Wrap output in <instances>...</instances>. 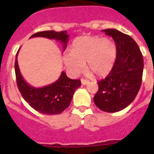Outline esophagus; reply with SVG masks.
Returning a JSON list of instances; mask_svg holds the SVG:
<instances>
[{"instance_id":"34e87169","label":"esophagus","mask_w":154,"mask_h":154,"mask_svg":"<svg viewBox=\"0 0 154 154\" xmlns=\"http://www.w3.org/2000/svg\"><path fill=\"white\" fill-rule=\"evenodd\" d=\"M81 82H82V85H87V84L89 83V80L83 79H81Z\"/></svg>"}]
</instances>
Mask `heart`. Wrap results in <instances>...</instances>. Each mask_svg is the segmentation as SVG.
Listing matches in <instances>:
<instances>
[{"mask_svg": "<svg viewBox=\"0 0 154 154\" xmlns=\"http://www.w3.org/2000/svg\"><path fill=\"white\" fill-rule=\"evenodd\" d=\"M116 46L109 38L82 36L73 41L69 53L63 56L65 67L73 75L86 69L102 78L111 72L116 58Z\"/></svg>", "mask_w": 154, "mask_h": 154, "instance_id": "b5f03b06", "label": "heart"}]
</instances>
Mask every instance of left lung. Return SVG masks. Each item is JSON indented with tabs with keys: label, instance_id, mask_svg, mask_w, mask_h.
Returning <instances> with one entry per match:
<instances>
[{
	"label": "left lung",
	"instance_id": "8db88e82",
	"mask_svg": "<svg viewBox=\"0 0 154 154\" xmlns=\"http://www.w3.org/2000/svg\"><path fill=\"white\" fill-rule=\"evenodd\" d=\"M103 31L113 38L117 53L109 74L98 82L94 103L104 112H116L131 104L137 96L142 83L143 58L130 35L113 28Z\"/></svg>",
	"mask_w": 154,
	"mask_h": 154
}]
</instances>
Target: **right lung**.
Listing matches in <instances>:
<instances>
[{
	"mask_svg": "<svg viewBox=\"0 0 154 154\" xmlns=\"http://www.w3.org/2000/svg\"><path fill=\"white\" fill-rule=\"evenodd\" d=\"M35 37H42L60 42L63 51L67 47L69 38L66 31L58 32L55 31H41L31 35L30 38ZM17 55L18 51L16 55L14 63L16 79L19 91L24 100L29 103L34 109L46 115L60 114L67 109L75 90L81 86V81L79 79H71L66 75L65 72H62L58 79L50 85L40 88L31 86L24 79L20 72L17 63Z\"/></svg>",
	"mask_w": 154,
	"mask_h": 154,
	"instance_id": "1",
	"label": "right lung"
}]
</instances>
